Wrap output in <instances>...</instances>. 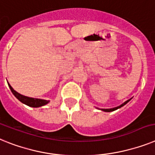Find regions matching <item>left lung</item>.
I'll return each mask as SVG.
<instances>
[{"label": "left lung", "instance_id": "8db88e82", "mask_svg": "<svg viewBox=\"0 0 155 155\" xmlns=\"http://www.w3.org/2000/svg\"><path fill=\"white\" fill-rule=\"evenodd\" d=\"M129 101H130V99L128 100V101H126V102H124V103H123V104H122V105H120V106H117V107L113 108V109H102V111H105V112H112V111H114V110H117V109H119V108H120V107H122V106H124V105H125V104L128 103V102H129Z\"/></svg>", "mask_w": 155, "mask_h": 155}]
</instances>
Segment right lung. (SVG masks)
Masks as SVG:
<instances>
[{
  "label": "right lung",
  "instance_id": "obj_1",
  "mask_svg": "<svg viewBox=\"0 0 155 155\" xmlns=\"http://www.w3.org/2000/svg\"><path fill=\"white\" fill-rule=\"evenodd\" d=\"M8 84L9 87L11 89L12 92L13 94L15 96V97H17L18 99L20 101L23 103L26 104L27 106H31V107H40V106H42L44 105H46V104L49 102V101L47 100H43V99H38V98H33V97H27V96H23L20 94H19L18 92H16L13 88L12 87L10 84Z\"/></svg>",
  "mask_w": 155,
  "mask_h": 155
}]
</instances>
